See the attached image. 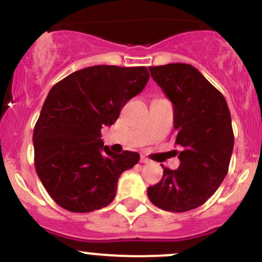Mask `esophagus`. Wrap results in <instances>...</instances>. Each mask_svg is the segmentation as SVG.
I'll list each match as a JSON object with an SVG mask.
<instances>
[{
	"instance_id": "34e87169",
	"label": "esophagus",
	"mask_w": 262,
	"mask_h": 262,
	"mask_svg": "<svg viewBox=\"0 0 262 262\" xmlns=\"http://www.w3.org/2000/svg\"><path fill=\"white\" fill-rule=\"evenodd\" d=\"M140 162H143V164H149L150 160H149L148 158H146V156L141 155V156H140Z\"/></svg>"
}]
</instances>
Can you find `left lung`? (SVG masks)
<instances>
[{"instance_id":"1","label":"left lung","mask_w":262,"mask_h":262,"mask_svg":"<svg viewBox=\"0 0 262 262\" xmlns=\"http://www.w3.org/2000/svg\"><path fill=\"white\" fill-rule=\"evenodd\" d=\"M149 70L173 104L180 148L173 151L180 166H162V179L148 188V197L167 212H187L207 202L227 176L234 146L229 108L224 96L192 65L176 62Z\"/></svg>"}]
</instances>
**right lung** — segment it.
Instances as JSON below:
<instances>
[{
	"label": "right lung",
	"mask_w": 262,
	"mask_h": 262,
	"mask_svg": "<svg viewBox=\"0 0 262 262\" xmlns=\"http://www.w3.org/2000/svg\"><path fill=\"white\" fill-rule=\"evenodd\" d=\"M149 77L145 66L96 65L52 87L33 133L34 166L60 207L87 213L114 200L119 176L138 164L140 155L112 152L103 146L101 129L118 119Z\"/></svg>",
	"instance_id": "add662e5"
}]
</instances>
